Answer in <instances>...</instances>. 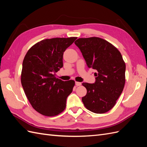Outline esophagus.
Segmentation results:
<instances>
[{
    "instance_id": "esophagus-1",
    "label": "esophagus",
    "mask_w": 147,
    "mask_h": 147,
    "mask_svg": "<svg viewBox=\"0 0 147 147\" xmlns=\"http://www.w3.org/2000/svg\"><path fill=\"white\" fill-rule=\"evenodd\" d=\"M75 84H76V86H80L81 85V82H75Z\"/></svg>"
}]
</instances>
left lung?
<instances>
[{"label": "left lung", "instance_id": "1", "mask_svg": "<svg viewBox=\"0 0 147 147\" xmlns=\"http://www.w3.org/2000/svg\"><path fill=\"white\" fill-rule=\"evenodd\" d=\"M74 43L89 68L97 71L94 83H82L87 89L82 102L94 113H106L115 106L125 85V64L122 55L112 44L98 37L79 38Z\"/></svg>", "mask_w": 147, "mask_h": 147}]
</instances>
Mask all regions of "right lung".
Instances as JSON below:
<instances>
[{
	"label": "right lung",
	"instance_id": "add662e5",
	"mask_svg": "<svg viewBox=\"0 0 147 147\" xmlns=\"http://www.w3.org/2000/svg\"><path fill=\"white\" fill-rule=\"evenodd\" d=\"M76 37L55 38L36 43L26 54L22 64L21 82L34 109L45 116H55L66 107L74 81L55 77L63 66V53Z\"/></svg>",
	"mask_w": 147,
	"mask_h": 147
}]
</instances>
